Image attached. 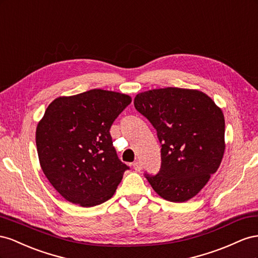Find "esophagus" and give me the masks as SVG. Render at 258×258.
I'll return each mask as SVG.
<instances>
[{"label":"esophagus","instance_id":"esophagus-1","mask_svg":"<svg viewBox=\"0 0 258 258\" xmlns=\"http://www.w3.org/2000/svg\"><path fill=\"white\" fill-rule=\"evenodd\" d=\"M133 167H134V170H135L136 172H141L142 168H143L142 163H141V162H139V161L134 162V163H133Z\"/></svg>","mask_w":258,"mask_h":258}]
</instances>
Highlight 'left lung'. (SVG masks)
<instances>
[{
	"instance_id": "obj_1",
	"label": "left lung",
	"mask_w": 258,
	"mask_h": 258,
	"mask_svg": "<svg viewBox=\"0 0 258 258\" xmlns=\"http://www.w3.org/2000/svg\"><path fill=\"white\" fill-rule=\"evenodd\" d=\"M138 112L157 130L161 168L146 174L153 190L171 202H186L207 185L225 152L224 113L207 94L165 87L139 93Z\"/></svg>"
}]
</instances>
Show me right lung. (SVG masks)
Segmentation results:
<instances>
[{"instance_id": "obj_1", "label": "right lung", "mask_w": 258, "mask_h": 258, "mask_svg": "<svg viewBox=\"0 0 258 258\" xmlns=\"http://www.w3.org/2000/svg\"><path fill=\"white\" fill-rule=\"evenodd\" d=\"M131 101L95 88L47 107L36 126V149L43 173L67 201L91 208L114 195L130 167L117 158L109 131Z\"/></svg>"}]
</instances>
